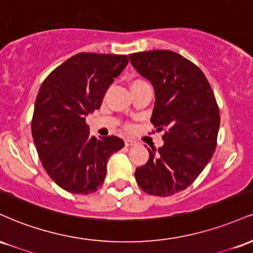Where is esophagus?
I'll list each match as a JSON object with an SVG mask.
<instances>
[{"label":"esophagus","instance_id":"34e87169","mask_svg":"<svg viewBox=\"0 0 253 253\" xmlns=\"http://www.w3.org/2000/svg\"><path fill=\"white\" fill-rule=\"evenodd\" d=\"M135 144V141L132 140V139H126V140H125V145H126V146H133V145Z\"/></svg>","mask_w":253,"mask_h":253}]
</instances>
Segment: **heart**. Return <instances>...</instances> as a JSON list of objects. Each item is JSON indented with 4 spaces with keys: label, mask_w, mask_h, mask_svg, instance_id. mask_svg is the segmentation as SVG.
I'll use <instances>...</instances> for the list:
<instances>
[{
    "label": "heart",
    "mask_w": 253,
    "mask_h": 253,
    "mask_svg": "<svg viewBox=\"0 0 253 253\" xmlns=\"http://www.w3.org/2000/svg\"><path fill=\"white\" fill-rule=\"evenodd\" d=\"M139 83H144V81H141V80H134L132 82V84H130V86L132 85H135V84H139Z\"/></svg>",
    "instance_id": "heart-1"
}]
</instances>
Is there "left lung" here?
Returning <instances> with one entry per match:
<instances>
[{
    "label": "left lung",
    "instance_id": "obj_1",
    "mask_svg": "<svg viewBox=\"0 0 253 253\" xmlns=\"http://www.w3.org/2000/svg\"><path fill=\"white\" fill-rule=\"evenodd\" d=\"M141 76L155 88L151 123L165 129L164 145L149 149L150 158L136 168L145 193L170 196L187 189L211 161L216 147L220 112L214 91L199 66L169 50L129 54Z\"/></svg>",
    "mask_w": 253,
    "mask_h": 253
}]
</instances>
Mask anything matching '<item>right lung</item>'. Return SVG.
Masks as SVG:
<instances>
[{"mask_svg":"<svg viewBox=\"0 0 253 253\" xmlns=\"http://www.w3.org/2000/svg\"><path fill=\"white\" fill-rule=\"evenodd\" d=\"M128 64L125 54L82 52L45 78L34 104L32 135L47 175L69 193L92 194L103 184L109 157L125 146L118 136L89 134L85 117Z\"/></svg>","mask_w":253,"mask_h":253,"instance_id":"add662e5","label":"right lung"}]
</instances>
